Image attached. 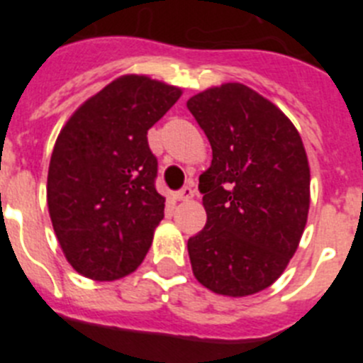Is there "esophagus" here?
Masks as SVG:
<instances>
[{
    "label": "esophagus",
    "mask_w": 363,
    "mask_h": 363,
    "mask_svg": "<svg viewBox=\"0 0 363 363\" xmlns=\"http://www.w3.org/2000/svg\"><path fill=\"white\" fill-rule=\"evenodd\" d=\"M176 196H178V200H182V201L192 200V196H194V189H192L191 185H185L184 189H179Z\"/></svg>",
    "instance_id": "obj_1"
}]
</instances>
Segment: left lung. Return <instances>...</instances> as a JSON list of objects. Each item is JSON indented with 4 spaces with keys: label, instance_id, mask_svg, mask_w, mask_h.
I'll return each instance as SVG.
<instances>
[{
    "label": "left lung",
    "instance_id": "8db88e82",
    "mask_svg": "<svg viewBox=\"0 0 363 363\" xmlns=\"http://www.w3.org/2000/svg\"><path fill=\"white\" fill-rule=\"evenodd\" d=\"M187 108L213 149L200 176L207 223L189 238L192 272L223 296H249L280 278L309 213V163L284 112L242 83L192 96Z\"/></svg>",
    "mask_w": 363,
    "mask_h": 363
}]
</instances>
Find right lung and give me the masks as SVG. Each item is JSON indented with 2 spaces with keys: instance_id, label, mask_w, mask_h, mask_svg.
Returning <instances> with one entry per match:
<instances>
[{
  "instance_id": "right-lung-1",
  "label": "right lung",
  "mask_w": 363,
  "mask_h": 363,
  "mask_svg": "<svg viewBox=\"0 0 363 363\" xmlns=\"http://www.w3.org/2000/svg\"><path fill=\"white\" fill-rule=\"evenodd\" d=\"M179 96L178 86L121 76L86 99L57 136L47 203L63 255L83 277L118 280L145 258L165 209L147 130Z\"/></svg>"
}]
</instances>
